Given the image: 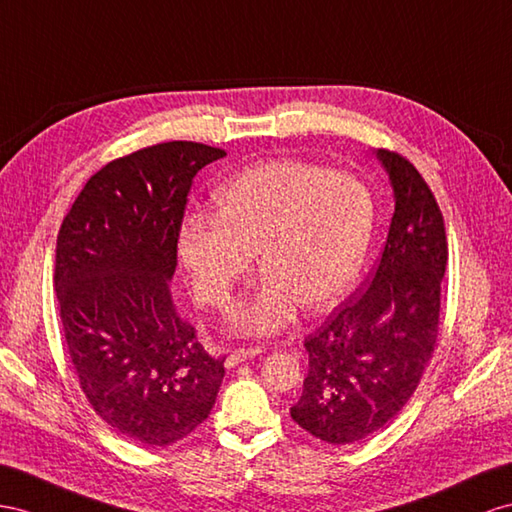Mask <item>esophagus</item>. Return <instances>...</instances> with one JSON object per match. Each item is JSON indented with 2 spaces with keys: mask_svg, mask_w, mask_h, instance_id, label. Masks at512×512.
Segmentation results:
<instances>
[{
  "mask_svg": "<svg viewBox=\"0 0 512 512\" xmlns=\"http://www.w3.org/2000/svg\"><path fill=\"white\" fill-rule=\"evenodd\" d=\"M259 352H261V348H238V350H233L231 355L227 357V365H229V368H233V365H238L246 359H255Z\"/></svg>",
  "mask_w": 512,
  "mask_h": 512,
  "instance_id": "esophagus-1",
  "label": "esophagus"
}]
</instances>
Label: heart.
Masks as SVG:
<instances>
[{
  "label": "heart",
  "mask_w": 512,
  "mask_h": 512,
  "mask_svg": "<svg viewBox=\"0 0 512 512\" xmlns=\"http://www.w3.org/2000/svg\"><path fill=\"white\" fill-rule=\"evenodd\" d=\"M216 216L192 212L177 231V257L199 303L222 309L253 274L268 277L231 311L244 335H272L300 303L335 305L363 268L374 233V201L357 177L298 162L257 164L214 194Z\"/></svg>",
  "instance_id": "heart-1"
}]
</instances>
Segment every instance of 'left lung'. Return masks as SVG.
Returning a JSON list of instances; mask_svg holds the SVG:
<instances>
[{"label": "left lung", "mask_w": 512, "mask_h": 512, "mask_svg": "<svg viewBox=\"0 0 512 512\" xmlns=\"http://www.w3.org/2000/svg\"><path fill=\"white\" fill-rule=\"evenodd\" d=\"M393 190V216L372 281L305 339L309 374L292 419L333 445L374 435L409 402L439 333L448 242L439 205L415 166L374 151Z\"/></svg>", "instance_id": "8db88e82"}]
</instances>
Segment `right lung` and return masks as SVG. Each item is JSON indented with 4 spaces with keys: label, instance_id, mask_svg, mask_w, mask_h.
I'll return each mask as SVG.
<instances>
[{
    "label": "right lung",
    "instance_id": "1",
    "mask_svg": "<svg viewBox=\"0 0 512 512\" xmlns=\"http://www.w3.org/2000/svg\"><path fill=\"white\" fill-rule=\"evenodd\" d=\"M227 153L162 142L86 181L56 244V294L73 368L121 437L170 445L201 426L225 359H212L170 294L192 179Z\"/></svg>",
    "mask_w": 512,
    "mask_h": 512
}]
</instances>
